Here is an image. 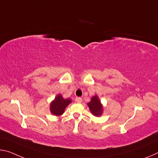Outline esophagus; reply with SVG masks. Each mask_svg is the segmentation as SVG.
I'll return each mask as SVG.
<instances>
[{
	"mask_svg": "<svg viewBox=\"0 0 158 158\" xmlns=\"http://www.w3.org/2000/svg\"><path fill=\"white\" fill-rule=\"evenodd\" d=\"M75 101H76L77 102H78V103H81L82 102V98L80 97H77L76 98H75Z\"/></svg>",
	"mask_w": 158,
	"mask_h": 158,
	"instance_id": "34e87169",
	"label": "esophagus"
}]
</instances>
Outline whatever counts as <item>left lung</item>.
I'll use <instances>...</instances> for the list:
<instances>
[{"label": "left lung", "mask_w": 158, "mask_h": 158, "mask_svg": "<svg viewBox=\"0 0 158 158\" xmlns=\"http://www.w3.org/2000/svg\"><path fill=\"white\" fill-rule=\"evenodd\" d=\"M88 106L89 107V109L92 114L95 116H100L102 114V107L97 96L92 98L91 102L88 103Z\"/></svg>", "instance_id": "1"}]
</instances>
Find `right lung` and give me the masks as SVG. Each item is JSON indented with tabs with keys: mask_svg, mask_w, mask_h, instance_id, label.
I'll use <instances>...</instances> for the list:
<instances>
[{
	"mask_svg": "<svg viewBox=\"0 0 158 158\" xmlns=\"http://www.w3.org/2000/svg\"><path fill=\"white\" fill-rule=\"evenodd\" d=\"M71 102L70 99H64L61 95H58L51 104V112L52 114L59 116L63 113L65 107Z\"/></svg>",
	"mask_w": 158,
	"mask_h": 158,
	"instance_id": "add662e5",
	"label": "right lung"
}]
</instances>
